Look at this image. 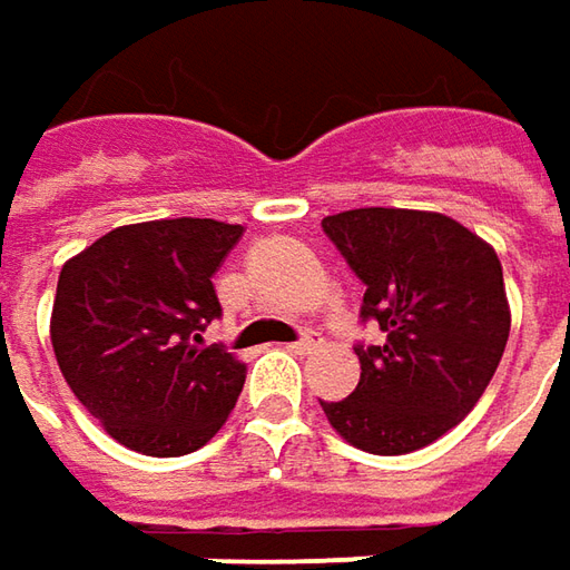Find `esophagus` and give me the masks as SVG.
Returning a JSON list of instances; mask_svg holds the SVG:
<instances>
[{"mask_svg": "<svg viewBox=\"0 0 570 570\" xmlns=\"http://www.w3.org/2000/svg\"><path fill=\"white\" fill-rule=\"evenodd\" d=\"M320 348V336L317 333H307L304 340H297L295 345H292V352H297V355H314Z\"/></svg>", "mask_w": 570, "mask_h": 570, "instance_id": "34e87169", "label": "esophagus"}]
</instances>
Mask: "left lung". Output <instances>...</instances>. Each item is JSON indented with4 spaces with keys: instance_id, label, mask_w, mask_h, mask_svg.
Segmentation results:
<instances>
[{
    "instance_id": "left-lung-1",
    "label": "left lung",
    "mask_w": 570,
    "mask_h": 570,
    "mask_svg": "<svg viewBox=\"0 0 570 570\" xmlns=\"http://www.w3.org/2000/svg\"><path fill=\"white\" fill-rule=\"evenodd\" d=\"M326 237L364 282V320L383 345L355 348L362 381L320 403L342 441L400 456L428 448L482 400L504 355L511 304L489 240L441 212L348 208Z\"/></svg>"
}]
</instances>
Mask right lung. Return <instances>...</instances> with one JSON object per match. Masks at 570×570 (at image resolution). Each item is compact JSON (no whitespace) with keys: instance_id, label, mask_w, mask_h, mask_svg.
<instances>
[{"instance_id":"1","label":"right lung","mask_w":570,"mask_h":570,"mask_svg":"<svg viewBox=\"0 0 570 570\" xmlns=\"http://www.w3.org/2000/svg\"><path fill=\"white\" fill-rule=\"evenodd\" d=\"M244 228L215 218L120 225L66 259L50 342L104 431L145 456H184L228 422L247 364L203 330L222 317L212 275Z\"/></svg>"}]
</instances>
